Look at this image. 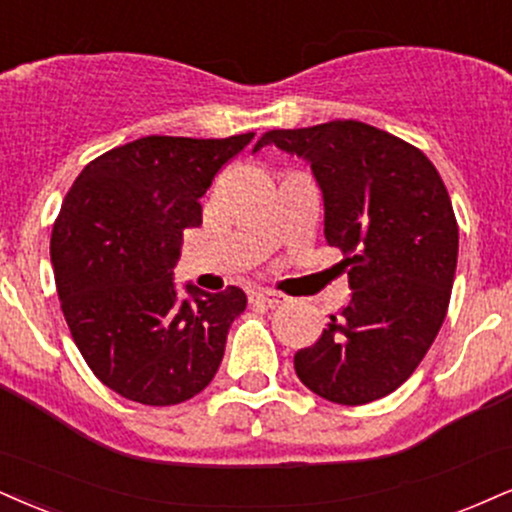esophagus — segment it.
<instances>
[{"label": "esophagus", "instance_id": "34e87169", "mask_svg": "<svg viewBox=\"0 0 512 512\" xmlns=\"http://www.w3.org/2000/svg\"><path fill=\"white\" fill-rule=\"evenodd\" d=\"M250 300H252V303H262V305L272 307V305L283 303V300H286V295H281V293H276V291H269V288H260V291H252Z\"/></svg>", "mask_w": 512, "mask_h": 512}]
</instances>
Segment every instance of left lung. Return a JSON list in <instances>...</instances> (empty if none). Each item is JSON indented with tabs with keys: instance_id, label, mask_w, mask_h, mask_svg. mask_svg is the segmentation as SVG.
Returning <instances> with one entry per match:
<instances>
[{
	"instance_id": "8db88e82",
	"label": "left lung",
	"mask_w": 512,
	"mask_h": 512,
	"mask_svg": "<svg viewBox=\"0 0 512 512\" xmlns=\"http://www.w3.org/2000/svg\"><path fill=\"white\" fill-rule=\"evenodd\" d=\"M305 159L324 200V238L343 252L353 298L315 346L293 357L317 396L365 405L415 372L439 334L458 264V224L436 166L360 121L264 133Z\"/></svg>"
}]
</instances>
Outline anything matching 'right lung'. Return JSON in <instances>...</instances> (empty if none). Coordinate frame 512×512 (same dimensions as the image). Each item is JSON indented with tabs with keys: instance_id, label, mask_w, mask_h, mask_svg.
I'll use <instances>...</instances> for the list:
<instances>
[{
	"instance_id": "add662e5",
	"label": "right lung",
	"mask_w": 512,
	"mask_h": 512,
	"mask_svg": "<svg viewBox=\"0 0 512 512\" xmlns=\"http://www.w3.org/2000/svg\"><path fill=\"white\" fill-rule=\"evenodd\" d=\"M255 133L221 140L147 135L80 171L54 221L49 257L66 324L104 386L143 405H176L214 379L248 305L229 286L205 293L174 267L200 197Z\"/></svg>"
}]
</instances>
